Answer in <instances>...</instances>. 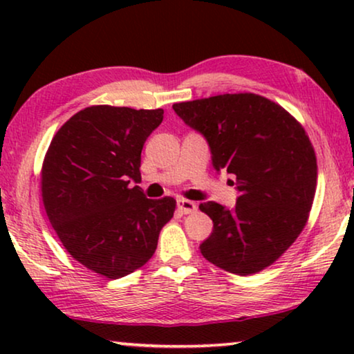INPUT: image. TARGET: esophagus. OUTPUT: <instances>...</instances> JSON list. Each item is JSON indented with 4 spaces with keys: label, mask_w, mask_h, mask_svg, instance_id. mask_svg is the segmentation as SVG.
I'll return each instance as SVG.
<instances>
[{
    "label": "esophagus",
    "mask_w": 354,
    "mask_h": 354,
    "mask_svg": "<svg viewBox=\"0 0 354 354\" xmlns=\"http://www.w3.org/2000/svg\"><path fill=\"white\" fill-rule=\"evenodd\" d=\"M177 209L182 212V214H192V212L196 211V205L190 200H177Z\"/></svg>",
    "instance_id": "esophagus-1"
}]
</instances>
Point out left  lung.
Returning a JSON list of instances; mask_svg holds the SVG:
<instances>
[{
	"label": "left lung",
	"instance_id": "left-lung-1",
	"mask_svg": "<svg viewBox=\"0 0 354 354\" xmlns=\"http://www.w3.org/2000/svg\"><path fill=\"white\" fill-rule=\"evenodd\" d=\"M172 108L206 138L212 166L232 174L240 192L230 209L214 201L200 205L214 224L200 245L201 254L227 272H259L306 225L317 182L309 137L282 106L254 93L217 95Z\"/></svg>",
	"mask_w": 354,
	"mask_h": 354
}]
</instances>
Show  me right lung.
Segmentation results:
<instances>
[{
	"instance_id": "add662e5",
	"label": "right lung",
	"mask_w": 354,
	"mask_h": 354,
	"mask_svg": "<svg viewBox=\"0 0 354 354\" xmlns=\"http://www.w3.org/2000/svg\"><path fill=\"white\" fill-rule=\"evenodd\" d=\"M162 109L90 106L72 115L53 137L41 167L48 219L72 258L108 279L147 264L176 200H148L140 162Z\"/></svg>"
}]
</instances>
